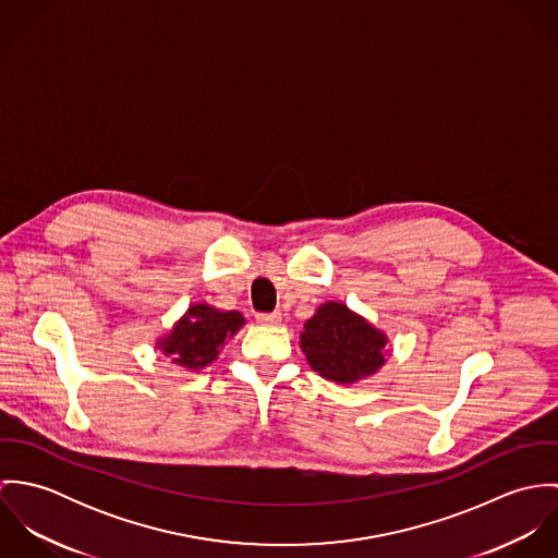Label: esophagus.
<instances>
[{"label": "esophagus", "instance_id": "esophagus-1", "mask_svg": "<svg viewBox=\"0 0 558 558\" xmlns=\"http://www.w3.org/2000/svg\"><path fill=\"white\" fill-rule=\"evenodd\" d=\"M257 322L264 324V326H277L281 322V316L277 312H272V314H257Z\"/></svg>", "mask_w": 558, "mask_h": 558}]
</instances>
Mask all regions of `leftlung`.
<instances>
[{"label":"left lung","mask_w":558,"mask_h":558,"mask_svg":"<svg viewBox=\"0 0 558 558\" xmlns=\"http://www.w3.org/2000/svg\"><path fill=\"white\" fill-rule=\"evenodd\" d=\"M385 345L383 330L335 301L319 305L301 332V348L312 369L339 385L374 376L385 365Z\"/></svg>","instance_id":"1"}]
</instances>
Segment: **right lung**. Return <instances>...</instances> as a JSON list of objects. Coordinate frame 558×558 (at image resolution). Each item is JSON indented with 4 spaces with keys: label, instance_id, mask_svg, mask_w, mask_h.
Listing matches in <instances>:
<instances>
[{
    "label": "right lung",
    "instance_id": "right-lung-1",
    "mask_svg": "<svg viewBox=\"0 0 558 558\" xmlns=\"http://www.w3.org/2000/svg\"><path fill=\"white\" fill-rule=\"evenodd\" d=\"M242 324L244 318L239 312H219L206 303L191 305L169 335L160 337L157 348L180 367L202 369L219 356L226 339L234 337Z\"/></svg>",
    "mask_w": 558,
    "mask_h": 558
}]
</instances>
